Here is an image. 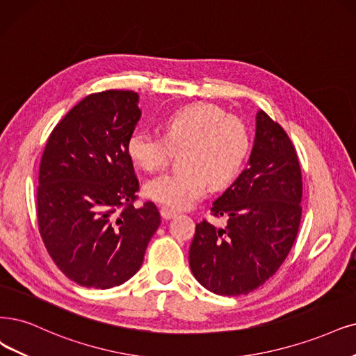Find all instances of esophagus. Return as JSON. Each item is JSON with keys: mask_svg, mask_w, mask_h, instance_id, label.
Instances as JSON below:
<instances>
[{"mask_svg": "<svg viewBox=\"0 0 356 356\" xmlns=\"http://www.w3.org/2000/svg\"><path fill=\"white\" fill-rule=\"evenodd\" d=\"M160 213H161V217L164 220H170V218H173L176 216V211H173V209L168 208V207H161Z\"/></svg>", "mask_w": 356, "mask_h": 356, "instance_id": "1", "label": "esophagus"}]
</instances>
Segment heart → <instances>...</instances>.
Listing matches in <instances>:
<instances>
[{
	"label": "heart",
	"instance_id": "b5f03b06",
	"mask_svg": "<svg viewBox=\"0 0 356 356\" xmlns=\"http://www.w3.org/2000/svg\"><path fill=\"white\" fill-rule=\"evenodd\" d=\"M180 152L183 168L168 171L145 185L148 198L170 208H188L207 192L230 183L241 171L251 148L248 124L216 104H192L171 113L163 122V138L134 130L126 149L138 167L155 173Z\"/></svg>",
	"mask_w": 356,
	"mask_h": 356
}]
</instances>
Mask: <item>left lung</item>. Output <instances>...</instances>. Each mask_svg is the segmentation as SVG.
<instances>
[{"instance_id":"1","label":"left lung","mask_w":356,"mask_h":356,"mask_svg":"<svg viewBox=\"0 0 356 356\" xmlns=\"http://www.w3.org/2000/svg\"><path fill=\"white\" fill-rule=\"evenodd\" d=\"M302 173L284 129L259 111L248 167L211 207L225 227L196 225L189 266L209 292L246 295L275 274L295 243L302 216Z\"/></svg>"}]
</instances>
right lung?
<instances>
[{
	"label": "right lung",
	"instance_id": "add662e5",
	"mask_svg": "<svg viewBox=\"0 0 356 356\" xmlns=\"http://www.w3.org/2000/svg\"><path fill=\"white\" fill-rule=\"evenodd\" d=\"M134 90L90 94L51 131L39 165L36 218L56 266L79 286L110 289L135 275L161 222L135 207L139 180L126 143L140 117Z\"/></svg>",
	"mask_w": 356,
	"mask_h": 356
}]
</instances>
